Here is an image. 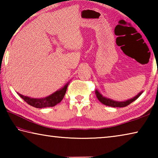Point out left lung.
<instances>
[{
	"mask_svg": "<svg viewBox=\"0 0 158 158\" xmlns=\"http://www.w3.org/2000/svg\"><path fill=\"white\" fill-rule=\"evenodd\" d=\"M142 93H143V91L140 92L137 95H136L135 97H134L133 98H131V99H130V100H127L126 101L118 102V101L112 100H111V99L104 97V96H102V95L101 93H100V92H99L98 90H95V94H96V96H97V98L99 100V101H100V102L102 103L103 105H106V106H112V107H124V106L129 105L132 102L137 100V99L139 97Z\"/></svg>",
	"mask_w": 158,
	"mask_h": 158,
	"instance_id": "8db88e82",
	"label": "left lung"
}]
</instances>
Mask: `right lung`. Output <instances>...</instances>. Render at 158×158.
Masks as SVG:
<instances>
[{
  "label": "right lung",
  "instance_id": "add662e5",
  "mask_svg": "<svg viewBox=\"0 0 158 158\" xmlns=\"http://www.w3.org/2000/svg\"><path fill=\"white\" fill-rule=\"evenodd\" d=\"M68 83L65 85V86L60 90H57L49 96L43 98H31L24 96L17 93V94L23 99V100L26 102L29 105L34 106L35 108H44V107H50V106H54L63 100L64 96L65 95L67 88H68Z\"/></svg>",
  "mask_w": 158,
  "mask_h": 158
}]
</instances>
